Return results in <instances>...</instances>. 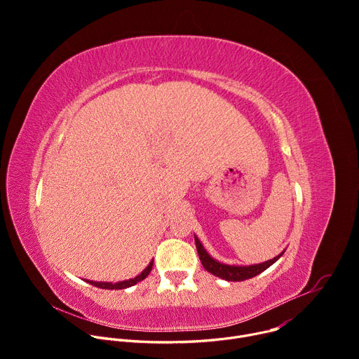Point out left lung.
<instances>
[{"instance_id": "left-lung-1", "label": "left lung", "mask_w": 359, "mask_h": 359, "mask_svg": "<svg viewBox=\"0 0 359 359\" xmlns=\"http://www.w3.org/2000/svg\"><path fill=\"white\" fill-rule=\"evenodd\" d=\"M194 243H196V248L198 252V259L203 264V267L206 269L209 273H212L216 277H220L226 281H244L248 278H252L257 274L263 273L264 270H267L270 266H273L281 255L284 254V251L281 254H278L277 257H274L273 260H269L266 263L262 264H254V266H229V264H223L219 263L217 260H215L213 257H210V254L204 250V247L201 245L200 240L194 236Z\"/></svg>"}]
</instances>
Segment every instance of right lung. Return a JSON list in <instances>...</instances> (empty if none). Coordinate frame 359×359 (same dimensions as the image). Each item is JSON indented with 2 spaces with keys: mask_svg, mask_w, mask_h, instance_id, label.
<instances>
[{
  "mask_svg": "<svg viewBox=\"0 0 359 359\" xmlns=\"http://www.w3.org/2000/svg\"><path fill=\"white\" fill-rule=\"evenodd\" d=\"M151 267H153V260L149 263V266L139 274V276H136L135 278H130V280H125V281H119V283H115V284H112V283H99V281H89L88 280V283L89 284H92V285H95V287H97V288H107V290H123V288H128V287H132V285H135V284H137L139 281H142V280H144L147 276H149V273L151 271Z\"/></svg>",
  "mask_w": 359,
  "mask_h": 359,
  "instance_id": "1",
  "label": "right lung"
}]
</instances>
